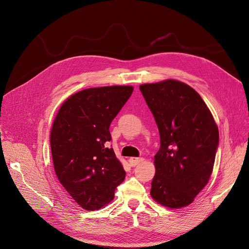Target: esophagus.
<instances>
[{"label": "esophagus", "instance_id": "34e87169", "mask_svg": "<svg viewBox=\"0 0 249 249\" xmlns=\"http://www.w3.org/2000/svg\"><path fill=\"white\" fill-rule=\"evenodd\" d=\"M142 161H143L142 158H131V159H129V164L131 166H135V165H137L138 163H140Z\"/></svg>", "mask_w": 249, "mask_h": 249}]
</instances>
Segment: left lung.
Instances as JSON below:
<instances>
[{"instance_id":"obj_1","label":"left lung","mask_w":249,"mask_h":249,"mask_svg":"<svg viewBox=\"0 0 249 249\" xmlns=\"http://www.w3.org/2000/svg\"><path fill=\"white\" fill-rule=\"evenodd\" d=\"M160 135L151 197L165 207L190 205L213 172L219 131L201 96L178 81L141 85Z\"/></svg>"}]
</instances>
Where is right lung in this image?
I'll return each instance as SVG.
<instances>
[{
    "label": "right lung",
    "instance_id": "1",
    "mask_svg": "<svg viewBox=\"0 0 249 249\" xmlns=\"http://www.w3.org/2000/svg\"><path fill=\"white\" fill-rule=\"evenodd\" d=\"M130 86L90 88L71 96L60 107L50 133L54 171L71 197L86 210L114 199L125 178L111 140L110 125L131 96Z\"/></svg>",
    "mask_w": 249,
    "mask_h": 249
}]
</instances>
